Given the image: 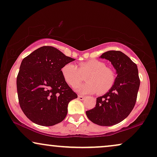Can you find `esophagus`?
<instances>
[{"instance_id": "1", "label": "esophagus", "mask_w": 157, "mask_h": 157, "mask_svg": "<svg viewBox=\"0 0 157 157\" xmlns=\"http://www.w3.org/2000/svg\"><path fill=\"white\" fill-rule=\"evenodd\" d=\"M78 99H80V100H83V99H84V97L82 96V95H78Z\"/></svg>"}]
</instances>
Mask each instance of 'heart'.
<instances>
[{
  "instance_id": "1",
  "label": "heart",
  "mask_w": 157,
  "mask_h": 157,
  "mask_svg": "<svg viewBox=\"0 0 157 157\" xmlns=\"http://www.w3.org/2000/svg\"><path fill=\"white\" fill-rule=\"evenodd\" d=\"M62 75L69 86L76 87L86 76L87 82L77 86L76 89L81 94L97 93L104 94L110 90L115 81L114 71L101 60L91 59L78 64V68L68 63L62 68Z\"/></svg>"
}]
</instances>
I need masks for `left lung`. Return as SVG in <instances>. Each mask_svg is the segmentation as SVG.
Here are the masks:
<instances>
[{
  "label": "left lung",
  "instance_id": "obj_1",
  "mask_svg": "<svg viewBox=\"0 0 157 157\" xmlns=\"http://www.w3.org/2000/svg\"><path fill=\"white\" fill-rule=\"evenodd\" d=\"M101 58L110 61L117 76L110 90L97 98L95 107L86 114L97 125L111 126L123 121L133 110L140 78L136 64L122 52L109 50L104 52Z\"/></svg>",
  "mask_w": 157,
  "mask_h": 157
}]
</instances>
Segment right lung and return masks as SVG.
I'll list each match as a JSON object with an SVG mask.
<instances>
[{
    "label": "right lung",
    "mask_w": 157,
    "mask_h": 157,
    "mask_svg": "<svg viewBox=\"0 0 157 157\" xmlns=\"http://www.w3.org/2000/svg\"><path fill=\"white\" fill-rule=\"evenodd\" d=\"M74 60L52 46L41 47L23 59L16 78L18 98L24 115L33 123L51 126L66 117L68 103L78 96L61 69Z\"/></svg>",
    "instance_id": "obj_1"
}]
</instances>
